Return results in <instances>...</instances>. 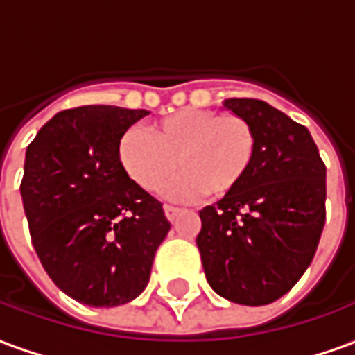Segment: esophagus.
Here are the masks:
<instances>
[{
    "label": "esophagus",
    "mask_w": 355,
    "mask_h": 355,
    "mask_svg": "<svg viewBox=\"0 0 355 355\" xmlns=\"http://www.w3.org/2000/svg\"><path fill=\"white\" fill-rule=\"evenodd\" d=\"M180 213H182V209L173 207V205H165V216L169 218L171 223H173V220H175V218H177V216L180 215Z\"/></svg>",
    "instance_id": "esophagus-1"
}]
</instances>
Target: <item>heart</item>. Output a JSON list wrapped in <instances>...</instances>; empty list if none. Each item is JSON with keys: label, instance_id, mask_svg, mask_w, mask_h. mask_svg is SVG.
Segmentation results:
<instances>
[{"label": "heart", "instance_id": "b5f03b06", "mask_svg": "<svg viewBox=\"0 0 355 355\" xmlns=\"http://www.w3.org/2000/svg\"><path fill=\"white\" fill-rule=\"evenodd\" d=\"M257 154L259 135L247 117L207 108L177 110L152 121L146 132L127 129L117 140V162L135 184L162 192L178 169L182 175L171 193L184 200L201 193L213 201L234 196Z\"/></svg>", "mask_w": 355, "mask_h": 355}]
</instances>
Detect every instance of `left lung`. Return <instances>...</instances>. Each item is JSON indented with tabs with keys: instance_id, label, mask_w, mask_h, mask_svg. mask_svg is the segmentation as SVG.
Segmentation results:
<instances>
[{
	"instance_id": "8db88e82",
	"label": "left lung",
	"mask_w": 355,
	"mask_h": 355,
	"mask_svg": "<svg viewBox=\"0 0 355 355\" xmlns=\"http://www.w3.org/2000/svg\"><path fill=\"white\" fill-rule=\"evenodd\" d=\"M259 135L238 192L200 211L196 238L209 285L230 302L264 306L310 266L325 226V163L304 125L259 98H228Z\"/></svg>"
}]
</instances>
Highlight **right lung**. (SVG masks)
Segmentation results:
<instances>
[{"label": "right lung", "mask_w": 355, "mask_h": 355, "mask_svg": "<svg viewBox=\"0 0 355 355\" xmlns=\"http://www.w3.org/2000/svg\"><path fill=\"white\" fill-rule=\"evenodd\" d=\"M148 110H62L28 144L20 196L37 259L81 304H127L144 291L171 223L117 162V140Z\"/></svg>", "instance_id": "obj_1"}]
</instances>
